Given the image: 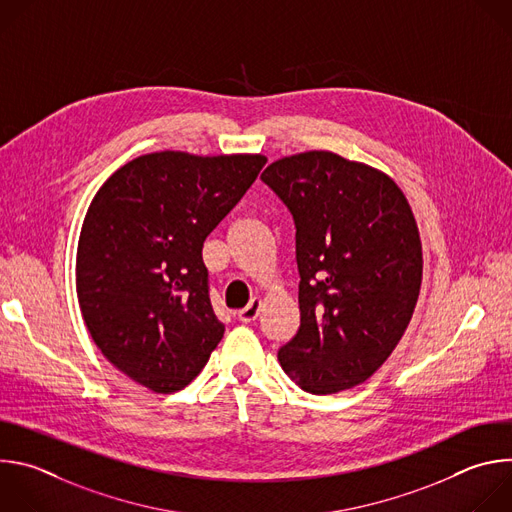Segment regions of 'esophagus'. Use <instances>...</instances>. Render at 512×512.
I'll use <instances>...</instances> for the list:
<instances>
[{"label": "esophagus", "instance_id": "34e87169", "mask_svg": "<svg viewBox=\"0 0 512 512\" xmlns=\"http://www.w3.org/2000/svg\"><path fill=\"white\" fill-rule=\"evenodd\" d=\"M261 298H253L249 304H247V308H243V310H239L237 312V318H239V322H245V324H251V322H255L257 318H259V312H261Z\"/></svg>", "mask_w": 512, "mask_h": 512}]
</instances>
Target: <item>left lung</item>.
I'll return each instance as SVG.
<instances>
[{
	"label": "left lung",
	"mask_w": 512,
	"mask_h": 512,
	"mask_svg": "<svg viewBox=\"0 0 512 512\" xmlns=\"http://www.w3.org/2000/svg\"><path fill=\"white\" fill-rule=\"evenodd\" d=\"M261 180L296 223L300 328L277 352L304 391L371 379L415 312L423 251L397 182L369 164L310 150L271 162Z\"/></svg>",
	"instance_id": "obj_1"
}]
</instances>
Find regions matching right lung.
I'll return each instance as SVG.
<instances>
[{"label":"right lung","instance_id":"add662e5","mask_svg":"<svg viewBox=\"0 0 512 512\" xmlns=\"http://www.w3.org/2000/svg\"><path fill=\"white\" fill-rule=\"evenodd\" d=\"M265 162L154 152L115 170L93 196L77 247L79 306L103 356L137 385L184 389L221 342L202 245Z\"/></svg>","mask_w":512,"mask_h":512}]
</instances>
